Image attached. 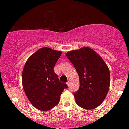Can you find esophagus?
I'll use <instances>...</instances> for the list:
<instances>
[{"instance_id": "34e87169", "label": "esophagus", "mask_w": 129, "mask_h": 129, "mask_svg": "<svg viewBox=\"0 0 129 129\" xmlns=\"http://www.w3.org/2000/svg\"><path fill=\"white\" fill-rule=\"evenodd\" d=\"M66 84H67V85H68V86H69V85H70V82H69V81H68V82H67Z\"/></svg>"}]
</instances>
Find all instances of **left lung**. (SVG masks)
Here are the masks:
<instances>
[{
	"mask_svg": "<svg viewBox=\"0 0 129 129\" xmlns=\"http://www.w3.org/2000/svg\"><path fill=\"white\" fill-rule=\"evenodd\" d=\"M67 57L79 78V88L73 95L79 107L94 109L101 104L110 87L109 69L101 56L89 47L70 51Z\"/></svg>",
	"mask_w": 129,
	"mask_h": 129,
	"instance_id": "8db88e82",
	"label": "left lung"
}]
</instances>
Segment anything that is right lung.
<instances>
[{
  "label": "right lung",
  "instance_id": "right-lung-1",
  "mask_svg": "<svg viewBox=\"0 0 129 129\" xmlns=\"http://www.w3.org/2000/svg\"><path fill=\"white\" fill-rule=\"evenodd\" d=\"M60 51L43 47L31 55L22 71V86L31 104L39 110H51L59 103L66 84L59 81L54 73Z\"/></svg>",
  "mask_w": 129,
  "mask_h": 129
}]
</instances>
